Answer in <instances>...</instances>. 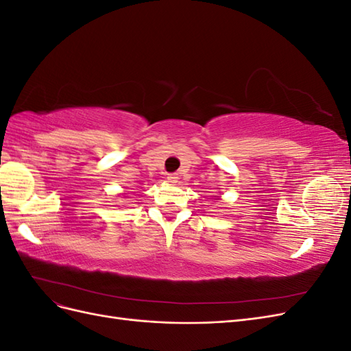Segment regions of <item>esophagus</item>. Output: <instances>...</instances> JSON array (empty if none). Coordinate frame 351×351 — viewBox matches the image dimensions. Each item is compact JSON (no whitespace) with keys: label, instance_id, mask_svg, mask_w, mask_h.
Listing matches in <instances>:
<instances>
[{"label":"esophagus","instance_id":"1","mask_svg":"<svg viewBox=\"0 0 351 351\" xmlns=\"http://www.w3.org/2000/svg\"><path fill=\"white\" fill-rule=\"evenodd\" d=\"M167 180L169 183H177L178 182V174H168Z\"/></svg>","mask_w":351,"mask_h":351}]
</instances>
